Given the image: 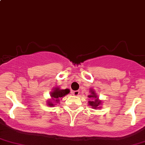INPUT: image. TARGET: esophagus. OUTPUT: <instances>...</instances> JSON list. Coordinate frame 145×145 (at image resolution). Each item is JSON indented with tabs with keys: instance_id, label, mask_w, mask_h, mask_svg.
I'll return each mask as SVG.
<instances>
[{
	"instance_id": "esophagus-1",
	"label": "esophagus",
	"mask_w": 145,
	"mask_h": 145,
	"mask_svg": "<svg viewBox=\"0 0 145 145\" xmlns=\"http://www.w3.org/2000/svg\"><path fill=\"white\" fill-rule=\"evenodd\" d=\"M72 95L77 96V95H79V94H80V91H74L72 92Z\"/></svg>"
}]
</instances>
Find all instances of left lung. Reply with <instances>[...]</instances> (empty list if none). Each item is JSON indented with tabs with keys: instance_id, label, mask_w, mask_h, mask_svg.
Listing matches in <instances>:
<instances>
[{
	"instance_id": "obj_1",
	"label": "left lung",
	"mask_w": 145,
	"mask_h": 145,
	"mask_svg": "<svg viewBox=\"0 0 145 145\" xmlns=\"http://www.w3.org/2000/svg\"><path fill=\"white\" fill-rule=\"evenodd\" d=\"M90 92L91 94L89 95V96L88 97H89V98H91L92 100L91 101H89V102H88L89 103V105L91 106L93 109L98 108L100 105H101V101H100V100L98 99V95L95 94V93L93 91V90L91 89Z\"/></svg>"
}]
</instances>
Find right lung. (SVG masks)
<instances>
[{
    "instance_id": "right-lung-1",
    "label": "right lung",
    "mask_w": 145,
    "mask_h": 145,
    "mask_svg": "<svg viewBox=\"0 0 145 145\" xmlns=\"http://www.w3.org/2000/svg\"><path fill=\"white\" fill-rule=\"evenodd\" d=\"M70 89H60L59 88L56 87L53 89V91L51 92V97H52V101H48V105L50 107L54 106V102L59 103L61 98H63L65 95L69 93Z\"/></svg>"
}]
</instances>
